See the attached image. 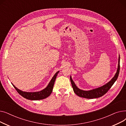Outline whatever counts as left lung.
I'll return each mask as SVG.
<instances>
[{"mask_svg":"<svg viewBox=\"0 0 126 126\" xmlns=\"http://www.w3.org/2000/svg\"><path fill=\"white\" fill-rule=\"evenodd\" d=\"M120 57L119 55L118 57V67L116 71V74H115L114 76L113 77L111 80L105 84L104 85L102 86L101 87L98 88H96L95 89H94L90 90H83L79 89L75 84L74 81L72 80V78L70 76V80L71 83V85L72 88H73L74 91L75 93L78 96L81 97H84L86 98H95L100 97L104 95L107 92V91L110 89V88L112 87V86L113 85L114 82L116 81L118 77L119 72H120Z\"/></svg>","mask_w":126,"mask_h":126,"instance_id":"left-lung-1","label":"left lung"}]
</instances>
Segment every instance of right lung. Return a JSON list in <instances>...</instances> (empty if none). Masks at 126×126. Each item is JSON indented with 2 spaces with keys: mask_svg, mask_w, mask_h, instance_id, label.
Here are the masks:
<instances>
[{
  "mask_svg": "<svg viewBox=\"0 0 126 126\" xmlns=\"http://www.w3.org/2000/svg\"><path fill=\"white\" fill-rule=\"evenodd\" d=\"M59 72V71H57L56 73L55 74L51 79V80L48 83L47 87L45 88L44 89L40 91H37V92H25L21 90L18 89L16 87L13 85L12 83V84L13 85V86L15 88V89L18 92V93L20 94L23 97L28 99V100H43L46 97L49 96L51 92L52 91L53 87H54V83L56 80V79L57 78V76L58 75V74Z\"/></svg>",
  "mask_w": 126,
  "mask_h": 126,
  "instance_id": "1",
  "label": "right lung"
}]
</instances>
